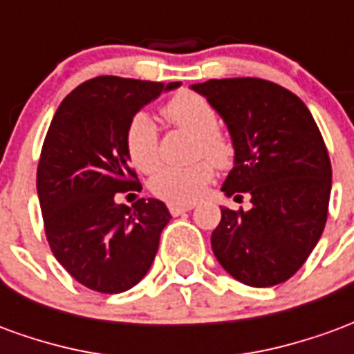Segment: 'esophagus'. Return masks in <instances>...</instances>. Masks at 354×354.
Listing matches in <instances>:
<instances>
[{
	"label": "esophagus",
	"mask_w": 354,
	"mask_h": 354,
	"mask_svg": "<svg viewBox=\"0 0 354 354\" xmlns=\"http://www.w3.org/2000/svg\"><path fill=\"white\" fill-rule=\"evenodd\" d=\"M169 210L172 216H180V214H184V212L193 210V205H178V203H170Z\"/></svg>",
	"instance_id": "1"
}]
</instances>
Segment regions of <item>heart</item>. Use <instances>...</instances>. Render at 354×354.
Masks as SVG:
<instances>
[{
	"instance_id": "1",
	"label": "heart",
	"mask_w": 354,
	"mask_h": 354,
	"mask_svg": "<svg viewBox=\"0 0 354 354\" xmlns=\"http://www.w3.org/2000/svg\"><path fill=\"white\" fill-rule=\"evenodd\" d=\"M161 111L169 123L195 134V157H207L218 169H227L233 162L235 146L230 136L218 129L214 108L199 94H176L162 106ZM124 149L132 165L142 172H153L159 167V131L146 111H138L131 117L124 131ZM212 176L214 169L207 161H195L184 167H162L149 180V187L161 199L187 205L207 192Z\"/></svg>"
}]
</instances>
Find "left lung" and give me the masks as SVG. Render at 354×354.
<instances>
[{"mask_svg":"<svg viewBox=\"0 0 354 354\" xmlns=\"http://www.w3.org/2000/svg\"><path fill=\"white\" fill-rule=\"evenodd\" d=\"M227 124L235 167L222 192L250 210L222 208L212 231L220 266L256 288L288 281L319 243L328 218L332 165L311 111L288 88L258 77L192 85Z\"/></svg>","mask_w":354,"mask_h":354,"instance_id":"1","label":"left lung"}]
</instances>
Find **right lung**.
<instances>
[{
  "mask_svg": "<svg viewBox=\"0 0 354 354\" xmlns=\"http://www.w3.org/2000/svg\"><path fill=\"white\" fill-rule=\"evenodd\" d=\"M182 83L100 75L58 106L37 165V195L55 258L83 286L119 294L153 263L170 212L157 199L132 207L117 193L140 192L129 165L124 131L134 113Z\"/></svg>",
  "mask_w": 354,
  "mask_h": 354,
  "instance_id": "right-lung-1",
  "label": "right lung"
}]
</instances>
